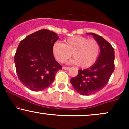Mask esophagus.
Segmentation results:
<instances>
[{
    "label": "esophagus",
    "mask_w": 129,
    "mask_h": 129,
    "mask_svg": "<svg viewBox=\"0 0 129 129\" xmlns=\"http://www.w3.org/2000/svg\"><path fill=\"white\" fill-rule=\"evenodd\" d=\"M62 69L63 70H69L70 68L69 67H63Z\"/></svg>",
    "instance_id": "obj_1"
}]
</instances>
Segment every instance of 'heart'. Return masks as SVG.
I'll use <instances>...</instances> for the list:
<instances>
[{
	"label": "heart",
	"instance_id": "1",
	"mask_svg": "<svg viewBox=\"0 0 129 129\" xmlns=\"http://www.w3.org/2000/svg\"><path fill=\"white\" fill-rule=\"evenodd\" d=\"M100 52V46L95 39H88L85 37H70L64 44L56 42L53 45V53L55 58L63 63L73 54L71 62L79 65L82 69L88 68L95 63Z\"/></svg>",
	"mask_w": 129,
	"mask_h": 129
}]
</instances>
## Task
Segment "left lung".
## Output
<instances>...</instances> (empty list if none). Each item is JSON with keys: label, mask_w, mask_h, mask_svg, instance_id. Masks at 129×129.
<instances>
[{"label": "left lung", "mask_w": 129, "mask_h": 129, "mask_svg": "<svg viewBox=\"0 0 129 129\" xmlns=\"http://www.w3.org/2000/svg\"><path fill=\"white\" fill-rule=\"evenodd\" d=\"M100 46V54L96 62L91 67L84 70H79L76 77L72 78L71 84L81 95H90L105 87L115 70V51L110 43L103 37L93 33Z\"/></svg>", "instance_id": "left-lung-1"}]
</instances>
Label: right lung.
Segmentation results:
<instances>
[{"label": "right lung", "mask_w": 129, "mask_h": 129, "mask_svg": "<svg viewBox=\"0 0 129 129\" xmlns=\"http://www.w3.org/2000/svg\"><path fill=\"white\" fill-rule=\"evenodd\" d=\"M59 37L46 29L28 35L20 41L15 55L16 73L29 90L39 91L51 85L62 66L54 59L53 47Z\"/></svg>", "instance_id": "add662e5"}]
</instances>
